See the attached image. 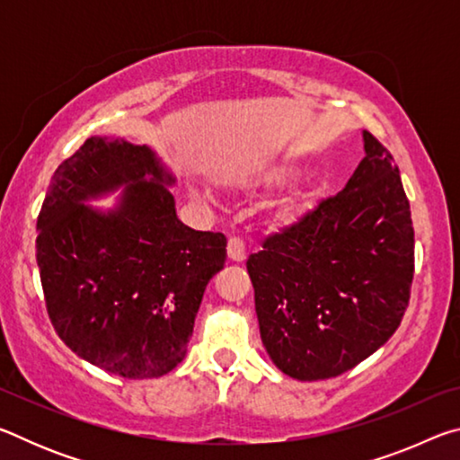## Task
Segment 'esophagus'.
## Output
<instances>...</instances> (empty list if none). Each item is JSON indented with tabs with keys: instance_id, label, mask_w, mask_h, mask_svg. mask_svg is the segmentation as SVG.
<instances>
[{
	"instance_id": "1",
	"label": "esophagus",
	"mask_w": 460,
	"mask_h": 460,
	"mask_svg": "<svg viewBox=\"0 0 460 460\" xmlns=\"http://www.w3.org/2000/svg\"><path fill=\"white\" fill-rule=\"evenodd\" d=\"M227 255L233 261H243L245 260V243L239 237H231L227 243Z\"/></svg>"
}]
</instances>
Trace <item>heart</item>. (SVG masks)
Here are the masks:
<instances>
[{
    "label": "heart",
    "mask_w": 460,
    "mask_h": 460,
    "mask_svg": "<svg viewBox=\"0 0 460 460\" xmlns=\"http://www.w3.org/2000/svg\"><path fill=\"white\" fill-rule=\"evenodd\" d=\"M294 174H296V166L288 164V162H282V164H276V166H270L266 170H261L260 174H255L252 178V182L258 184V186H266V189H271V186L286 184ZM300 208H302L300 199H288L284 205L279 207L278 217L286 223L294 221L296 217L300 215Z\"/></svg>",
    "instance_id": "1"
}]
</instances>
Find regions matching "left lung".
Wrapping results in <instances>:
<instances>
[{
	"instance_id": "left-lung-1",
	"label": "left lung",
	"mask_w": 460,
	"mask_h": 460,
	"mask_svg": "<svg viewBox=\"0 0 460 460\" xmlns=\"http://www.w3.org/2000/svg\"><path fill=\"white\" fill-rule=\"evenodd\" d=\"M363 147L345 189L247 260L263 347L300 381L353 369L385 345L408 308L410 202L392 154L369 131Z\"/></svg>"
}]
</instances>
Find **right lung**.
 Here are the masks:
<instances>
[{
	"mask_svg": "<svg viewBox=\"0 0 460 460\" xmlns=\"http://www.w3.org/2000/svg\"><path fill=\"white\" fill-rule=\"evenodd\" d=\"M174 182L152 147L95 136L57 168L38 215L54 331L113 376L160 377L184 359L205 288L227 260L223 233L178 219ZM115 190L113 209L86 205Z\"/></svg>",
	"mask_w": 460,
	"mask_h": 460,
	"instance_id": "right-lung-1",
	"label": "right lung"
}]
</instances>
